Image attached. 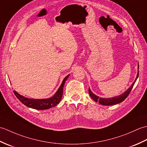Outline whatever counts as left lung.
<instances>
[{"label": "left lung", "instance_id": "obj_1", "mask_svg": "<svg viewBox=\"0 0 147 147\" xmlns=\"http://www.w3.org/2000/svg\"><path fill=\"white\" fill-rule=\"evenodd\" d=\"M138 69H139V64H138ZM138 76H139V70H138V73H137L136 78V79L135 80V81H134V82L133 83L131 86H130L129 88L127 89L126 91H125L124 93H123L122 94H121L120 95H119V96H114V97H112V98H107L99 97L98 96L95 95L94 93H93L91 91V90L90 89V88H89V90H88L89 94H90V96H91V97L93 98V100H95L96 102H98L99 104H100L102 105H115V104H119V103L124 101V100H125L127 98V96L129 95L131 90H132L133 87L134 85H135V83L136 82L137 78H138Z\"/></svg>", "mask_w": 147, "mask_h": 147}]
</instances>
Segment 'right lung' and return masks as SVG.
<instances>
[{
	"label": "right lung",
	"mask_w": 147,
	"mask_h": 147,
	"mask_svg": "<svg viewBox=\"0 0 147 147\" xmlns=\"http://www.w3.org/2000/svg\"><path fill=\"white\" fill-rule=\"evenodd\" d=\"M69 75L70 74H68L67 76L64 78V79L62 81L61 85L57 90V91L51 98L43 99L28 98L24 97L23 95H21L16 91H14V93L16 96L27 107L36 109V110H46V109H49L54 107V106L57 105L60 102L62 95H63V88L64 86L65 82L67 80Z\"/></svg>",
	"instance_id": "right-lung-1"
}]
</instances>
